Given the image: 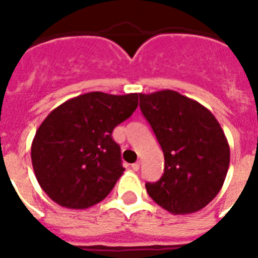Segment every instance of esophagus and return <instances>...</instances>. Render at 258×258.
Masks as SVG:
<instances>
[{
    "instance_id": "34e87169",
    "label": "esophagus",
    "mask_w": 258,
    "mask_h": 258,
    "mask_svg": "<svg viewBox=\"0 0 258 258\" xmlns=\"http://www.w3.org/2000/svg\"><path fill=\"white\" fill-rule=\"evenodd\" d=\"M139 167H141V163H139V162H135V163H133V165H131V169H133L134 171H138V170H139Z\"/></svg>"
}]
</instances>
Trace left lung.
Here are the masks:
<instances>
[{
    "label": "left lung",
    "mask_w": 258,
    "mask_h": 258,
    "mask_svg": "<svg viewBox=\"0 0 258 258\" xmlns=\"http://www.w3.org/2000/svg\"><path fill=\"white\" fill-rule=\"evenodd\" d=\"M141 111L165 155L161 179L149 196L172 214L205 208L224 184L230 161L225 134L210 111L175 91L139 95Z\"/></svg>",
    "instance_id": "8db88e82"
}]
</instances>
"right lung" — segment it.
<instances>
[{"instance_id": "1", "label": "right lung", "mask_w": 258, "mask_h": 258, "mask_svg": "<svg viewBox=\"0 0 258 258\" xmlns=\"http://www.w3.org/2000/svg\"><path fill=\"white\" fill-rule=\"evenodd\" d=\"M138 107V93L89 92L54 108L32 143V165L52 201L87 209L108 196L124 167L112 131Z\"/></svg>"}]
</instances>
